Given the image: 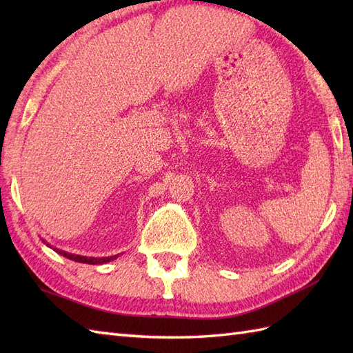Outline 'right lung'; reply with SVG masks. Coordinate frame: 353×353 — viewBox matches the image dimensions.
Returning a JSON list of instances; mask_svg holds the SVG:
<instances>
[{
  "label": "right lung",
  "mask_w": 353,
  "mask_h": 353,
  "mask_svg": "<svg viewBox=\"0 0 353 353\" xmlns=\"http://www.w3.org/2000/svg\"><path fill=\"white\" fill-rule=\"evenodd\" d=\"M50 245V244H47ZM51 247V245H50ZM59 254H62V256L68 258L71 261H76V262H83V264H104V262H109V261H114L118 258V254H115V256H109V258H86V256H79V254H71V253H66L63 250H59V249H54Z\"/></svg>",
  "instance_id": "1"
}]
</instances>
